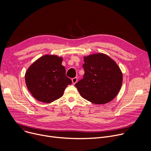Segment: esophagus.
Masks as SVG:
<instances>
[{"mask_svg": "<svg viewBox=\"0 0 151 151\" xmlns=\"http://www.w3.org/2000/svg\"><path fill=\"white\" fill-rule=\"evenodd\" d=\"M72 81L73 84H75V83L77 82V81H78V78L75 77V78H73V79H72Z\"/></svg>", "mask_w": 151, "mask_h": 151, "instance_id": "34e87169", "label": "esophagus"}]
</instances>
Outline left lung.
Listing matches in <instances>:
<instances>
[{"label": "left lung", "instance_id": "1", "mask_svg": "<svg viewBox=\"0 0 151 151\" xmlns=\"http://www.w3.org/2000/svg\"><path fill=\"white\" fill-rule=\"evenodd\" d=\"M83 60V78L75 85L79 94L94 104L110 102L122 86V73L118 64L103 53L85 56Z\"/></svg>", "mask_w": 151, "mask_h": 151}]
</instances>
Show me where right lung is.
I'll return each instance as SVG.
<instances>
[{"label":"right lung","instance_id":"obj_1","mask_svg":"<svg viewBox=\"0 0 151 151\" xmlns=\"http://www.w3.org/2000/svg\"><path fill=\"white\" fill-rule=\"evenodd\" d=\"M63 58L56 55H44L29 66L25 73L27 87L37 100L51 103L63 96L72 81L66 75Z\"/></svg>","mask_w":151,"mask_h":151}]
</instances>
